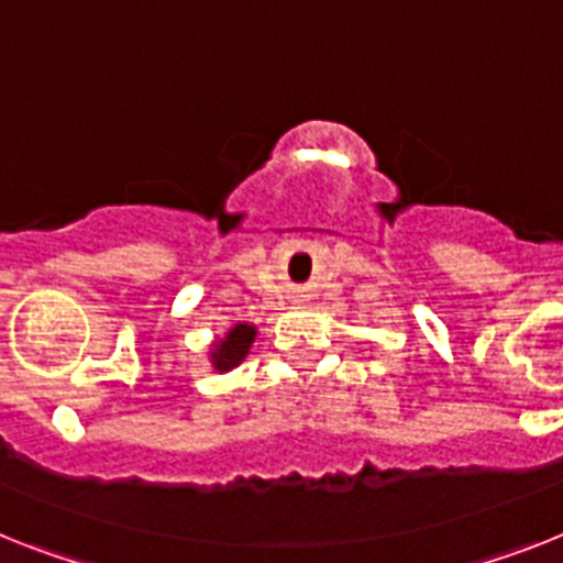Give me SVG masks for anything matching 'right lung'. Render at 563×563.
Instances as JSON below:
<instances>
[{"mask_svg":"<svg viewBox=\"0 0 563 563\" xmlns=\"http://www.w3.org/2000/svg\"><path fill=\"white\" fill-rule=\"evenodd\" d=\"M254 325L249 323H238L225 334L223 340H217L214 352H211V363H214L217 372H229L234 369L240 361H243L245 354H249V346L254 343Z\"/></svg>","mask_w":563,"mask_h":563,"instance_id":"add662e5","label":"right lung"}]
</instances>
